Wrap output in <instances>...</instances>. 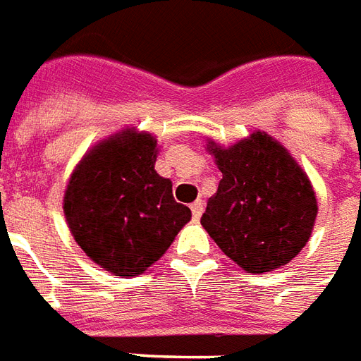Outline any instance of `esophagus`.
<instances>
[{
    "label": "esophagus",
    "mask_w": 361,
    "mask_h": 361,
    "mask_svg": "<svg viewBox=\"0 0 361 361\" xmlns=\"http://www.w3.org/2000/svg\"><path fill=\"white\" fill-rule=\"evenodd\" d=\"M190 209H192V216H194V219H200V216H202V213H203V202L202 200H196V202L192 203L190 205Z\"/></svg>",
    "instance_id": "1"
}]
</instances>
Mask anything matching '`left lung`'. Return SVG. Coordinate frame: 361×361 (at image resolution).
Returning a JSON list of instances; mask_svg holds the SVG:
<instances>
[{
    "instance_id": "1",
    "label": "left lung",
    "mask_w": 361,
    "mask_h": 361,
    "mask_svg": "<svg viewBox=\"0 0 361 361\" xmlns=\"http://www.w3.org/2000/svg\"><path fill=\"white\" fill-rule=\"evenodd\" d=\"M222 178L202 226L245 272H270L293 261L312 234L316 194L306 173L270 135L255 131L234 146L209 140Z\"/></svg>"
}]
</instances>
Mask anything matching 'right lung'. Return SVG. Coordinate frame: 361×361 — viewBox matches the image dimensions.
<instances>
[{
    "label": "right lung",
    "mask_w": 361,
    "mask_h": 361,
    "mask_svg": "<svg viewBox=\"0 0 361 361\" xmlns=\"http://www.w3.org/2000/svg\"><path fill=\"white\" fill-rule=\"evenodd\" d=\"M156 156L150 133L126 129L93 146L68 180V228L91 261L116 276L145 272L192 219L154 169Z\"/></svg>",
    "instance_id": "add662e5"
}]
</instances>
